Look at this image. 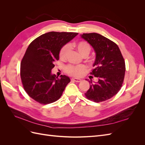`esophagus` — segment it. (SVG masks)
Segmentation results:
<instances>
[{
	"label": "esophagus",
	"instance_id": "esophagus-1",
	"mask_svg": "<svg viewBox=\"0 0 145 145\" xmlns=\"http://www.w3.org/2000/svg\"><path fill=\"white\" fill-rule=\"evenodd\" d=\"M71 80L75 81L76 82H80L82 81V80L80 79V78H71Z\"/></svg>",
	"mask_w": 145,
	"mask_h": 145
}]
</instances>
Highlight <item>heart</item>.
<instances>
[{"label": "heart", "mask_w": 145, "mask_h": 145, "mask_svg": "<svg viewBox=\"0 0 145 145\" xmlns=\"http://www.w3.org/2000/svg\"><path fill=\"white\" fill-rule=\"evenodd\" d=\"M74 47L77 50V51L79 52V54L82 56H88L89 53L91 50V46L88 42L85 41H80L77 42H74L72 43H70L68 45H66L63 46L61 49L59 56L61 59H64L66 57V56L69 50V48ZM86 67L85 65H69L66 68V71L69 75L73 76H81L82 74L86 71Z\"/></svg>", "instance_id": "b5f03b06"}]
</instances>
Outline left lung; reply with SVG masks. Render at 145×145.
<instances>
[{"mask_svg":"<svg viewBox=\"0 0 145 145\" xmlns=\"http://www.w3.org/2000/svg\"><path fill=\"white\" fill-rule=\"evenodd\" d=\"M81 37L88 42L95 53L94 69L91 74L98 78L85 94L86 98L95 102L112 98L120 91L123 82L125 63L116 43L97 33H84Z\"/></svg>","mask_w":145,"mask_h":145,"instance_id":"8db88e82","label":"left lung"}]
</instances>
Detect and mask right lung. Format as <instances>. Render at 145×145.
<instances>
[{
    "label": "right lung",
    "instance_id": "add662e5",
    "mask_svg": "<svg viewBox=\"0 0 145 145\" xmlns=\"http://www.w3.org/2000/svg\"><path fill=\"white\" fill-rule=\"evenodd\" d=\"M78 33L49 32L41 35L28 46L20 63L24 88L30 97L41 104L56 102L70 82L69 77L58 78L51 73L59 59L62 48Z\"/></svg>",
    "mask_w": 145,
    "mask_h": 145
}]
</instances>
